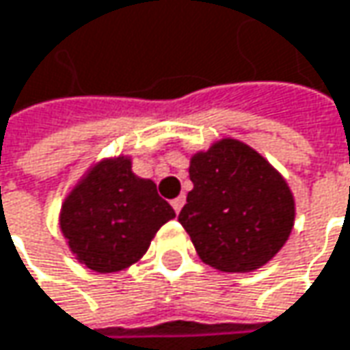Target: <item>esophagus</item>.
Wrapping results in <instances>:
<instances>
[{
  "label": "esophagus",
  "mask_w": 350,
  "mask_h": 350,
  "mask_svg": "<svg viewBox=\"0 0 350 350\" xmlns=\"http://www.w3.org/2000/svg\"><path fill=\"white\" fill-rule=\"evenodd\" d=\"M171 205H173V209H175V211L179 213V211H181V207L185 205V197L179 196L177 199H173V201H171Z\"/></svg>",
  "instance_id": "esophagus-1"
}]
</instances>
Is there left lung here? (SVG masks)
Returning <instances> with one entry per match:
<instances>
[{"mask_svg":"<svg viewBox=\"0 0 350 350\" xmlns=\"http://www.w3.org/2000/svg\"><path fill=\"white\" fill-rule=\"evenodd\" d=\"M189 177L193 189L179 221L205 264L252 272L280 252L294 226V199L262 154L224 139L191 157Z\"/></svg>","mask_w":350,"mask_h":350,"instance_id":"8db88e82","label":"left lung"}]
</instances>
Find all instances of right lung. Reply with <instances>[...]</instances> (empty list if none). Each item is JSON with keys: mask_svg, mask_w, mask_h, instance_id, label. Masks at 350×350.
<instances>
[{"mask_svg": "<svg viewBox=\"0 0 350 350\" xmlns=\"http://www.w3.org/2000/svg\"><path fill=\"white\" fill-rule=\"evenodd\" d=\"M175 217L151 179L131 171V159L100 161L66 197L60 228L72 254L94 272H118L149 250L157 230Z\"/></svg>", "mask_w": 350, "mask_h": 350, "instance_id": "1", "label": "right lung"}]
</instances>
